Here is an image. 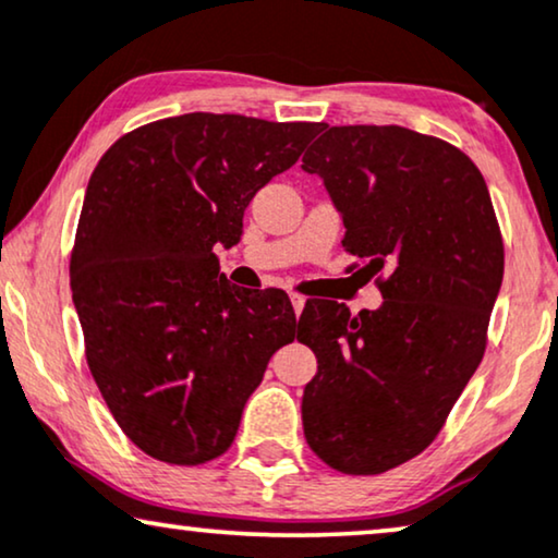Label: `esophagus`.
<instances>
[{"mask_svg": "<svg viewBox=\"0 0 558 558\" xmlns=\"http://www.w3.org/2000/svg\"><path fill=\"white\" fill-rule=\"evenodd\" d=\"M291 303H293L295 316H301V311L306 308V299H303V295H299V293H291Z\"/></svg>", "mask_w": 558, "mask_h": 558, "instance_id": "esophagus-1", "label": "esophagus"}]
</instances>
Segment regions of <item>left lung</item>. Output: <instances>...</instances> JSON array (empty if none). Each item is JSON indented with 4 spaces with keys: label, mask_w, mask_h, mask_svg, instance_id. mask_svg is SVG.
<instances>
[{
    "label": "left lung",
    "mask_w": 558,
    "mask_h": 558,
    "mask_svg": "<svg viewBox=\"0 0 558 558\" xmlns=\"http://www.w3.org/2000/svg\"><path fill=\"white\" fill-rule=\"evenodd\" d=\"M318 135L301 168L324 181L347 252L385 278L375 311L303 308L299 341L318 362L303 434L333 470L380 474L436 439L480 367L502 240L485 178L454 145L396 124Z\"/></svg>",
    "instance_id": "left-lung-1"
}]
</instances>
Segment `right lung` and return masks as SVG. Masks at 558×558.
Masks as SVG:
<instances>
[{
    "label": "right lung",
    "mask_w": 558,
    "mask_h": 558,
    "mask_svg": "<svg viewBox=\"0 0 558 558\" xmlns=\"http://www.w3.org/2000/svg\"><path fill=\"white\" fill-rule=\"evenodd\" d=\"M316 128L193 111L119 137L94 168L73 306L101 398L153 459L225 454L275 349L295 337L288 295L232 286L214 250L240 242L244 209Z\"/></svg>",
    "instance_id": "1"
}]
</instances>
